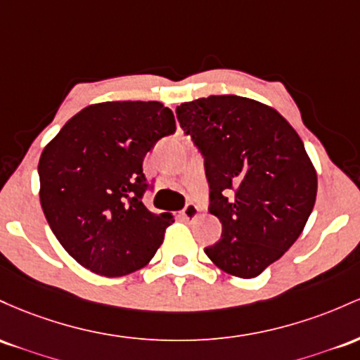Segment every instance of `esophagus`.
<instances>
[{
  "mask_svg": "<svg viewBox=\"0 0 360 360\" xmlns=\"http://www.w3.org/2000/svg\"><path fill=\"white\" fill-rule=\"evenodd\" d=\"M197 214H199V205L193 204V202H188V204L184 207V211H181V216H184L187 221L195 219Z\"/></svg>",
  "mask_w": 360,
  "mask_h": 360,
  "instance_id": "esophagus-1",
  "label": "esophagus"
}]
</instances>
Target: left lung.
<instances>
[{
  "label": "left lung",
  "instance_id": "left-lung-1",
  "mask_svg": "<svg viewBox=\"0 0 360 360\" xmlns=\"http://www.w3.org/2000/svg\"><path fill=\"white\" fill-rule=\"evenodd\" d=\"M176 119L204 158L209 212L223 224L205 255L231 276H260L300 238L316 200L301 137L277 110L236 95L181 103Z\"/></svg>",
  "mask_w": 360,
  "mask_h": 360
}]
</instances>
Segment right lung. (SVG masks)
Returning a JSON list of instances; mask_svg holds the SVG:
<instances>
[{"label":"right lung","instance_id":"obj_1","mask_svg":"<svg viewBox=\"0 0 360 360\" xmlns=\"http://www.w3.org/2000/svg\"><path fill=\"white\" fill-rule=\"evenodd\" d=\"M160 102L90 105L40 155V205L52 233L84 269L120 277L143 269L163 243L169 214L143 204L148 151L175 132Z\"/></svg>","mask_w":360,"mask_h":360}]
</instances>
